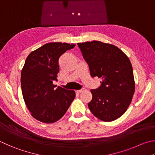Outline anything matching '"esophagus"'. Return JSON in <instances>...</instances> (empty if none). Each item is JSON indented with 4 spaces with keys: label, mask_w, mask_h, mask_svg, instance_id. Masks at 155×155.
Listing matches in <instances>:
<instances>
[{
    "label": "esophagus",
    "mask_w": 155,
    "mask_h": 155,
    "mask_svg": "<svg viewBox=\"0 0 155 155\" xmlns=\"http://www.w3.org/2000/svg\"><path fill=\"white\" fill-rule=\"evenodd\" d=\"M86 91V89H80V90H78L77 91V93H78V94H80V93H82L83 91Z\"/></svg>",
    "instance_id": "esophagus-1"
}]
</instances>
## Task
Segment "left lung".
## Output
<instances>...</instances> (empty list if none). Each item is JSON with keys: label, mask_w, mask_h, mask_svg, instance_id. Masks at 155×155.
<instances>
[{"label": "left lung", "mask_w": 155, "mask_h": 155, "mask_svg": "<svg viewBox=\"0 0 155 155\" xmlns=\"http://www.w3.org/2000/svg\"><path fill=\"white\" fill-rule=\"evenodd\" d=\"M77 45L89 65L91 77L102 79L97 89L91 90L89 110L103 121L117 119L127 110L135 91L130 60L113 45L97 41Z\"/></svg>", "instance_id": "8db88e82"}]
</instances>
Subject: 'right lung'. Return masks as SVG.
Wrapping results in <instances>:
<instances>
[{
  "instance_id": "obj_1",
  "label": "right lung",
  "mask_w": 155,
  "mask_h": 155,
  "mask_svg": "<svg viewBox=\"0 0 155 155\" xmlns=\"http://www.w3.org/2000/svg\"><path fill=\"white\" fill-rule=\"evenodd\" d=\"M75 45L50 43L31 52L21 73V91L31 115L39 121L52 123L62 117L75 97L73 90L53 84L58 81L59 59Z\"/></svg>"
}]
</instances>
